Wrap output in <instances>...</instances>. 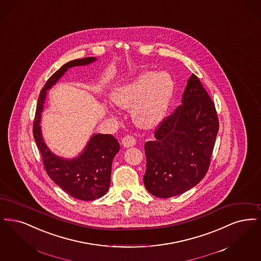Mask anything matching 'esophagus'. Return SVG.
Returning <instances> with one entry per match:
<instances>
[{
    "label": "esophagus",
    "mask_w": 261,
    "mask_h": 261,
    "mask_svg": "<svg viewBox=\"0 0 261 261\" xmlns=\"http://www.w3.org/2000/svg\"><path fill=\"white\" fill-rule=\"evenodd\" d=\"M136 143V139L133 136H125L123 139H122V144L124 145V147H133L135 146Z\"/></svg>",
    "instance_id": "esophagus-1"
}]
</instances>
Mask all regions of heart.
<instances>
[{
    "instance_id": "obj_1",
    "label": "heart",
    "mask_w": 261,
    "mask_h": 261,
    "mask_svg": "<svg viewBox=\"0 0 261 261\" xmlns=\"http://www.w3.org/2000/svg\"><path fill=\"white\" fill-rule=\"evenodd\" d=\"M173 91V82L167 72H142L115 89L114 103L124 109L133 108L136 124L142 127L158 125Z\"/></svg>"
}]
</instances>
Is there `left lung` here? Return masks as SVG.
<instances>
[{
    "label": "left lung",
    "instance_id": "obj_1",
    "mask_svg": "<svg viewBox=\"0 0 261 261\" xmlns=\"http://www.w3.org/2000/svg\"><path fill=\"white\" fill-rule=\"evenodd\" d=\"M182 104L155 128L144 145V185L153 196L170 198L191 189L207 172L218 132L215 103L192 74Z\"/></svg>",
    "mask_w": 261,
    "mask_h": 261
}]
</instances>
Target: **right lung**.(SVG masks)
<instances>
[{"label": "right lung", "mask_w": 261, "mask_h": 261, "mask_svg": "<svg viewBox=\"0 0 261 261\" xmlns=\"http://www.w3.org/2000/svg\"><path fill=\"white\" fill-rule=\"evenodd\" d=\"M95 59L94 57H86L69 61L51 75L40 92L33 124L35 141L40 150L47 175L70 196L83 201L98 199L108 191L112 161L120 150L118 140L112 135H94L79 157L64 160L54 155L46 147L41 134L40 121L46 91L57 83L67 69L90 64Z\"/></svg>", "instance_id": "add662e5"}]
</instances>
